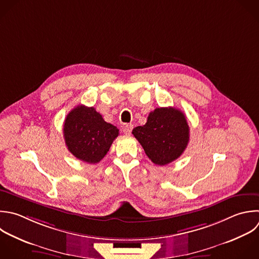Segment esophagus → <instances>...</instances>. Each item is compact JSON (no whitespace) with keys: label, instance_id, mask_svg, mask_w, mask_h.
Segmentation results:
<instances>
[{"label":"esophagus","instance_id":"esophagus-1","mask_svg":"<svg viewBox=\"0 0 259 259\" xmlns=\"http://www.w3.org/2000/svg\"><path fill=\"white\" fill-rule=\"evenodd\" d=\"M133 124H125L122 126V132L125 134V135H131L132 131H133Z\"/></svg>","mask_w":259,"mask_h":259}]
</instances>
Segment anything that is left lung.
Instances as JSON below:
<instances>
[{"instance_id": "1", "label": "left lung", "mask_w": 259, "mask_h": 259, "mask_svg": "<svg viewBox=\"0 0 259 259\" xmlns=\"http://www.w3.org/2000/svg\"><path fill=\"white\" fill-rule=\"evenodd\" d=\"M133 135L156 165H167L179 158L189 141V126L185 115L174 107H160L150 112L143 126Z\"/></svg>"}]
</instances>
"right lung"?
Returning a JSON list of instances; mask_svg holds the SVG:
<instances>
[{
	"label": "right lung",
	"mask_w": 259,
	"mask_h": 259,
	"mask_svg": "<svg viewBox=\"0 0 259 259\" xmlns=\"http://www.w3.org/2000/svg\"><path fill=\"white\" fill-rule=\"evenodd\" d=\"M118 130L106 122L94 107L78 105L67 115L64 138L68 150L79 160L95 164L110 149Z\"/></svg>",
	"instance_id": "1"
}]
</instances>
